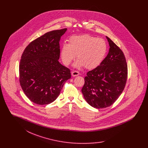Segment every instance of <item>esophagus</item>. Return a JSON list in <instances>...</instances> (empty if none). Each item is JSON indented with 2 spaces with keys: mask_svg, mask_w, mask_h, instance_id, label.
Returning a JSON list of instances; mask_svg holds the SVG:
<instances>
[{
  "mask_svg": "<svg viewBox=\"0 0 148 148\" xmlns=\"http://www.w3.org/2000/svg\"><path fill=\"white\" fill-rule=\"evenodd\" d=\"M71 75L73 77H77L79 75V72L77 71H73L71 73Z\"/></svg>",
  "mask_w": 148,
  "mask_h": 148,
  "instance_id": "esophagus-1",
  "label": "esophagus"
}]
</instances>
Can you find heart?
<instances>
[{
	"label": "heart",
	"mask_w": 148,
	"mask_h": 148,
	"mask_svg": "<svg viewBox=\"0 0 148 148\" xmlns=\"http://www.w3.org/2000/svg\"><path fill=\"white\" fill-rule=\"evenodd\" d=\"M107 44L102 38L89 34L74 35L69 39V44H64L61 56L64 63L69 65L77 54V60L74 66H84L88 69L97 67L104 59L107 52Z\"/></svg>",
	"instance_id": "obj_1"
}]
</instances>
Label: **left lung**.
I'll return each mask as SVG.
<instances>
[{"instance_id":"left-lung-1","label":"left lung","mask_w":148,"mask_h":148,"mask_svg":"<svg viewBox=\"0 0 148 148\" xmlns=\"http://www.w3.org/2000/svg\"><path fill=\"white\" fill-rule=\"evenodd\" d=\"M109 51L100 65L87 73L82 92L85 100L97 109L110 106L118 99L127 82V66L123 52L108 36Z\"/></svg>"}]
</instances>
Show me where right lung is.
Wrapping results in <instances>:
<instances>
[{"label": "right lung", "instance_id": "add662e5", "mask_svg": "<svg viewBox=\"0 0 148 148\" xmlns=\"http://www.w3.org/2000/svg\"><path fill=\"white\" fill-rule=\"evenodd\" d=\"M67 29L49 32L30 42L24 50L19 65L21 88L32 102L47 105L59 96L71 71L58 61L59 42Z\"/></svg>", "mask_w": 148, "mask_h": 148}]
</instances>
